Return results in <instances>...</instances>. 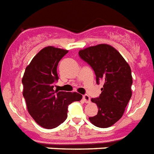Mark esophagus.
Here are the masks:
<instances>
[{"instance_id": "1", "label": "esophagus", "mask_w": 154, "mask_h": 154, "mask_svg": "<svg viewBox=\"0 0 154 154\" xmlns=\"http://www.w3.org/2000/svg\"><path fill=\"white\" fill-rule=\"evenodd\" d=\"M83 100L85 102V103H90V101H91V99H90V97L88 95H84L83 96Z\"/></svg>"}]
</instances>
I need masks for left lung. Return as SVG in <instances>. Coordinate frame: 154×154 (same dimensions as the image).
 Here are the masks:
<instances>
[{
	"label": "left lung",
	"mask_w": 154,
	"mask_h": 154,
	"mask_svg": "<svg viewBox=\"0 0 154 154\" xmlns=\"http://www.w3.org/2000/svg\"><path fill=\"white\" fill-rule=\"evenodd\" d=\"M79 56L94 70L97 84L103 81L100 97L91 100L99 110L89 117L90 122L100 128L111 127L120 119L132 95L131 67L116 49L107 44L81 50Z\"/></svg>",
	"instance_id": "1"
}]
</instances>
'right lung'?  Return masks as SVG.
Here are the masks:
<instances>
[{
  "label": "right lung",
  "instance_id": "add662e5",
  "mask_svg": "<svg viewBox=\"0 0 154 154\" xmlns=\"http://www.w3.org/2000/svg\"><path fill=\"white\" fill-rule=\"evenodd\" d=\"M67 53L66 50L51 46L42 49L26 67L22 78L27 111L43 128L59 126L67 118L68 106L82 99L77 92L54 90L58 79L57 64Z\"/></svg>",
  "mask_w": 154,
  "mask_h": 154
}]
</instances>
